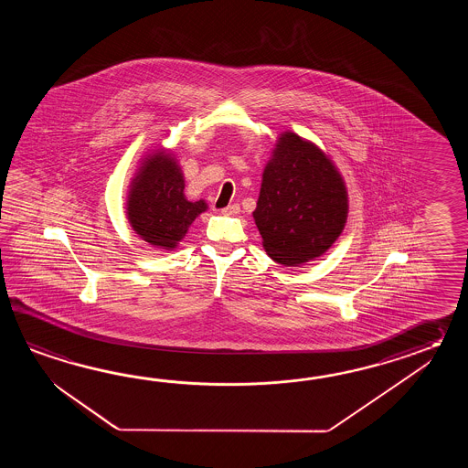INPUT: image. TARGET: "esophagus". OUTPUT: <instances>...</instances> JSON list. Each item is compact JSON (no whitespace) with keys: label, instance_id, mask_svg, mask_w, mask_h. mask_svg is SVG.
<instances>
[{"label":"esophagus","instance_id":"esophagus-1","mask_svg":"<svg viewBox=\"0 0 468 468\" xmlns=\"http://www.w3.org/2000/svg\"><path fill=\"white\" fill-rule=\"evenodd\" d=\"M239 210H240L239 204H230V206H228V207L220 209V212H222L224 216H236V214H239Z\"/></svg>","mask_w":468,"mask_h":468}]
</instances>
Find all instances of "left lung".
Returning <instances> with one entry per match:
<instances>
[{
	"label": "left lung",
	"instance_id": "8db88e82",
	"mask_svg": "<svg viewBox=\"0 0 468 468\" xmlns=\"http://www.w3.org/2000/svg\"><path fill=\"white\" fill-rule=\"evenodd\" d=\"M348 209L346 184L328 154L291 130L279 133L252 212L269 258L303 266L323 256L345 229Z\"/></svg>",
	"mask_w": 468,
	"mask_h": 468
}]
</instances>
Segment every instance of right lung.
I'll return each instance as SVG.
<instances>
[{
  "mask_svg": "<svg viewBox=\"0 0 468 468\" xmlns=\"http://www.w3.org/2000/svg\"><path fill=\"white\" fill-rule=\"evenodd\" d=\"M184 189V172L172 150L160 147L140 160L125 212L130 228L152 248H177L190 224L209 209L204 199H187Z\"/></svg>",
  "mask_w": 468,
  "mask_h": 468,
  "instance_id": "1",
  "label": "right lung"
}]
</instances>
